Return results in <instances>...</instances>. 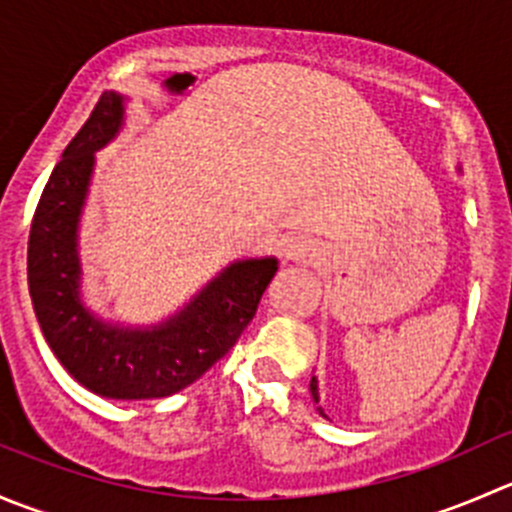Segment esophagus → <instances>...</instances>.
<instances>
[{
  "mask_svg": "<svg viewBox=\"0 0 512 512\" xmlns=\"http://www.w3.org/2000/svg\"><path fill=\"white\" fill-rule=\"evenodd\" d=\"M280 255L292 262H309L319 255V247L312 240H307V237H292V240L282 245Z\"/></svg>",
  "mask_w": 512,
  "mask_h": 512,
  "instance_id": "34e87169",
  "label": "esophagus"
}]
</instances>
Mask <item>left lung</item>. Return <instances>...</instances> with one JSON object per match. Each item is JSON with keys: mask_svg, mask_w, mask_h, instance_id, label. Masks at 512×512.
<instances>
[{"mask_svg": "<svg viewBox=\"0 0 512 512\" xmlns=\"http://www.w3.org/2000/svg\"><path fill=\"white\" fill-rule=\"evenodd\" d=\"M309 394H312L314 404H319V389H317V379H314V376H312V381H309ZM317 411H319V416L327 418V414H324L322 406H317Z\"/></svg>", "mask_w": 512, "mask_h": 512, "instance_id": "left-lung-1", "label": "left lung"}]
</instances>
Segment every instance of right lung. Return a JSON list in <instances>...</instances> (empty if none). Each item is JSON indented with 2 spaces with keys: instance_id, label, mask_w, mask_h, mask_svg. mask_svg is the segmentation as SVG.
<instances>
[{
  "instance_id": "add662e5",
  "label": "right lung",
  "mask_w": 512,
  "mask_h": 512,
  "mask_svg": "<svg viewBox=\"0 0 512 512\" xmlns=\"http://www.w3.org/2000/svg\"><path fill=\"white\" fill-rule=\"evenodd\" d=\"M126 103V94L106 91L61 153L29 232V294L46 344L84 389L116 401L165 399L230 352L255 317L277 260L230 262L178 312L146 327L113 322L84 302L81 215L96 153L121 133Z\"/></svg>"
}]
</instances>
